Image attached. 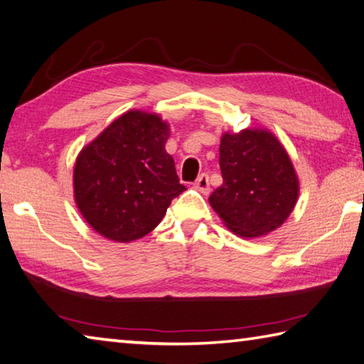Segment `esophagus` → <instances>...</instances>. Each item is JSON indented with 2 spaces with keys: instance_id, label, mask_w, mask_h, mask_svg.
Wrapping results in <instances>:
<instances>
[{
  "instance_id": "34e87169",
  "label": "esophagus",
  "mask_w": 364,
  "mask_h": 364,
  "mask_svg": "<svg viewBox=\"0 0 364 364\" xmlns=\"http://www.w3.org/2000/svg\"><path fill=\"white\" fill-rule=\"evenodd\" d=\"M195 187L198 188L201 193L208 195L209 192H211V187H209V176L208 174H201L198 178H196Z\"/></svg>"
}]
</instances>
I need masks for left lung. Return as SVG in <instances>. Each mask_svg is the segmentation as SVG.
I'll return each mask as SVG.
<instances>
[{
    "instance_id": "1",
    "label": "left lung",
    "mask_w": 364,
    "mask_h": 364,
    "mask_svg": "<svg viewBox=\"0 0 364 364\" xmlns=\"http://www.w3.org/2000/svg\"><path fill=\"white\" fill-rule=\"evenodd\" d=\"M219 164L224 183L209 203L233 233L262 237L288 219L299 196V181L284 146L272 132L224 134Z\"/></svg>"
}]
</instances>
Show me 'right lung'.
<instances>
[{"label": "right lung", "mask_w": 364, "mask_h": 364, "mask_svg": "<svg viewBox=\"0 0 364 364\" xmlns=\"http://www.w3.org/2000/svg\"><path fill=\"white\" fill-rule=\"evenodd\" d=\"M169 126L158 114L127 112L81 150L73 171L82 218L108 240L145 237L186 186L166 151Z\"/></svg>", "instance_id": "add662e5"}]
</instances>
